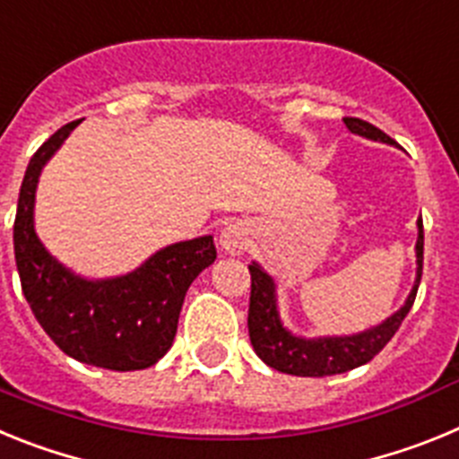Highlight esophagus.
I'll list each match as a JSON object with an SVG mask.
<instances>
[{
	"label": "esophagus",
	"mask_w": 459,
	"mask_h": 459,
	"mask_svg": "<svg viewBox=\"0 0 459 459\" xmlns=\"http://www.w3.org/2000/svg\"><path fill=\"white\" fill-rule=\"evenodd\" d=\"M221 246L230 255L246 253V248H248V227H246V222H230L221 232Z\"/></svg>",
	"instance_id": "1"
}]
</instances>
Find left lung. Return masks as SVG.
Wrapping results in <instances>:
<instances>
[{
	"label": "left lung",
	"instance_id": "8db88e82",
	"mask_svg": "<svg viewBox=\"0 0 459 459\" xmlns=\"http://www.w3.org/2000/svg\"><path fill=\"white\" fill-rule=\"evenodd\" d=\"M344 126L351 133L375 142H386L395 144V140L379 131L377 126L368 124L356 117H344ZM416 282H413L411 294L395 315L381 322L379 326H372L363 333L354 335H328V338H301L282 326L275 306V282L257 262L248 266L250 271V307H248V333L253 350L266 366L273 370L285 372L296 377H328L340 375V372L354 370L359 366H366L368 360L375 359L388 340L395 335L407 312L411 310L413 299L420 285L423 275V222L419 221V241H416Z\"/></svg>",
	"mask_w": 459,
	"mask_h": 459
}]
</instances>
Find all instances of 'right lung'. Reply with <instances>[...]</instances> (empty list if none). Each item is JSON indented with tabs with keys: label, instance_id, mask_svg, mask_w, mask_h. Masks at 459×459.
<instances>
[{
	"label": "right lung",
	"instance_id": "add662e5",
	"mask_svg": "<svg viewBox=\"0 0 459 459\" xmlns=\"http://www.w3.org/2000/svg\"><path fill=\"white\" fill-rule=\"evenodd\" d=\"M80 121L43 142L24 172L13 222L20 285L34 317L64 354L105 370H144L172 347L186 291L213 264L216 246L213 237L172 243L140 269L105 280H87L59 264L36 237V184Z\"/></svg>",
	"mask_w": 459,
	"mask_h": 459
}]
</instances>
